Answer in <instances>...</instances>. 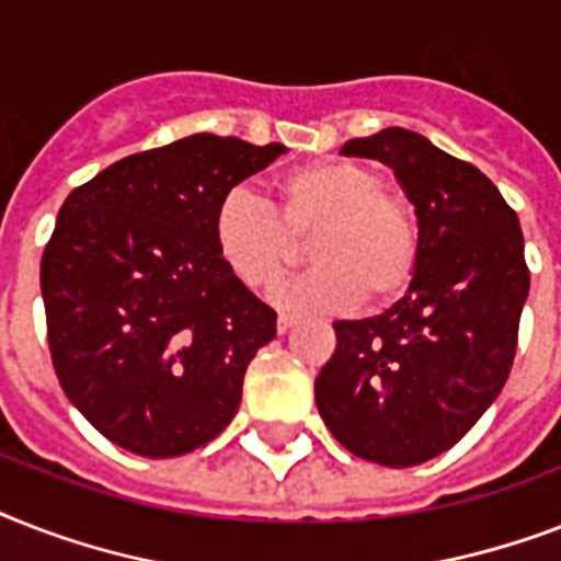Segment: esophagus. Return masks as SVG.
<instances>
[{
    "label": "esophagus",
    "instance_id": "1",
    "mask_svg": "<svg viewBox=\"0 0 561 561\" xmlns=\"http://www.w3.org/2000/svg\"><path fill=\"white\" fill-rule=\"evenodd\" d=\"M297 325V317H290V314H279V320H276V332L279 334H288L290 329Z\"/></svg>",
    "mask_w": 561,
    "mask_h": 561
}]
</instances>
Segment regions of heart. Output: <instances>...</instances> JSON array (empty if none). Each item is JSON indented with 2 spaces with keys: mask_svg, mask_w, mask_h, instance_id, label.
Here are the masks:
<instances>
[{
  "mask_svg": "<svg viewBox=\"0 0 561 561\" xmlns=\"http://www.w3.org/2000/svg\"><path fill=\"white\" fill-rule=\"evenodd\" d=\"M279 215L247 188H229L211 211V244L241 285L273 288L297 264L299 238L314 232L308 255L317 264L282 285L273 299L290 311L334 314L401 297L416 276L419 229L401 197L364 162L317 160L273 183Z\"/></svg>",
  "mask_w": 561,
  "mask_h": 561,
  "instance_id": "obj_1",
  "label": "heart"
}]
</instances>
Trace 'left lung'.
I'll return each instance as SVG.
<instances>
[{"label":"left lung","instance_id":"obj_1","mask_svg":"<svg viewBox=\"0 0 561 561\" xmlns=\"http://www.w3.org/2000/svg\"><path fill=\"white\" fill-rule=\"evenodd\" d=\"M341 153L392 169L416 211L419 267L383 314L334 323L317 410L355 457L404 469L460 443L504 390L530 294L524 236L495 183L422 134L387 127Z\"/></svg>","mask_w":561,"mask_h":561}]
</instances>
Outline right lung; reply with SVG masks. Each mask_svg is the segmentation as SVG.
Here are the masks:
<instances>
[{"label":"right lung","instance_id":"1","mask_svg":"<svg viewBox=\"0 0 561 561\" xmlns=\"http://www.w3.org/2000/svg\"><path fill=\"white\" fill-rule=\"evenodd\" d=\"M285 145L194 134L75 188L39 264L60 387L95 431L142 457L211 443L276 311L220 264L215 203Z\"/></svg>","mask_w":561,"mask_h":561}]
</instances>
